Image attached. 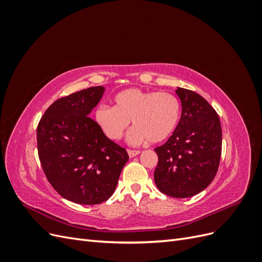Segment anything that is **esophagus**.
Returning <instances> with one entry per match:
<instances>
[{
	"label": "esophagus",
	"mask_w": 262,
	"mask_h": 262,
	"mask_svg": "<svg viewBox=\"0 0 262 262\" xmlns=\"http://www.w3.org/2000/svg\"><path fill=\"white\" fill-rule=\"evenodd\" d=\"M141 152L140 150H136V149H128V154H129V156L132 158V157H134V156H137V155H139Z\"/></svg>",
	"instance_id": "esophagus-1"
}]
</instances>
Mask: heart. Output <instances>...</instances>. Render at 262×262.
Wrapping results in <instances>:
<instances>
[{
    "mask_svg": "<svg viewBox=\"0 0 262 262\" xmlns=\"http://www.w3.org/2000/svg\"><path fill=\"white\" fill-rule=\"evenodd\" d=\"M114 102V107L101 105L94 113L99 129L113 141L124 137L131 120L134 125L128 136L131 145L147 141L160 143L171 136L180 120V101L168 92L132 87L118 93Z\"/></svg>",
    "mask_w": 262,
    "mask_h": 262,
    "instance_id": "b5f03b06",
    "label": "heart"
}]
</instances>
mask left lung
<instances>
[{"instance_id":"obj_1","label":"left lung","mask_w":262,"mask_h":262,"mask_svg":"<svg viewBox=\"0 0 262 262\" xmlns=\"http://www.w3.org/2000/svg\"><path fill=\"white\" fill-rule=\"evenodd\" d=\"M181 117L165 144L155 148L154 181L172 198H190L215 177L222 152V128L215 110L199 94L177 87Z\"/></svg>"}]
</instances>
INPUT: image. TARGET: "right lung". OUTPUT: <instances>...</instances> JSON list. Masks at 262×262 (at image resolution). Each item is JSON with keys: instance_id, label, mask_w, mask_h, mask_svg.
<instances>
[{"instance_id": "add662e5", "label": "right lung", "mask_w": 262, "mask_h": 262, "mask_svg": "<svg viewBox=\"0 0 262 262\" xmlns=\"http://www.w3.org/2000/svg\"><path fill=\"white\" fill-rule=\"evenodd\" d=\"M105 87L95 86L55 100L37 128L38 155L47 179L64 199L92 205L115 192L129 161L92 117Z\"/></svg>"}]
</instances>
